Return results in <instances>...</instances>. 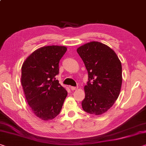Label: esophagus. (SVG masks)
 I'll return each instance as SVG.
<instances>
[{"label": "esophagus", "instance_id": "esophagus-1", "mask_svg": "<svg viewBox=\"0 0 146 146\" xmlns=\"http://www.w3.org/2000/svg\"><path fill=\"white\" fill-rule=\"evenodd\" d=\"M70 88L71 90H75L77 88V87H75V86H71Z\"/></svg>", "mask_w": 146, "mask_h": 146}]
</instances>
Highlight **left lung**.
<instances>
[{"mask_svg":"<svg viewBox=\"0 0 146 146\" xmlns=\"http://www.w3.org/2000/svg\"><path fill=\"white\" fill-rule=\"evenodd\" d=\"M77 50L88 73L82 108L91 114H102L112 107L119 95L121 62L112 48L98 41L84 44Z\"/></svg>","mask_w":146,"mask_h":146,"instance_id":"left-lung-1","label":"left lung"}]
</instances>
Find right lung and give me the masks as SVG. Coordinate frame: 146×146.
Wrapping results in <instances>:
<instances>
[{
  "label": "right lung",
  "instance_id": "1",
  "mask_svg": "<svg viewBox=\"0 0 146 146\" xmlns=\"http://www.w3.org/2000/svg\"><path fill=\"white\" fill-rule=\"evenodd\" d=\"M64 46H46L33 52L21 68V84L30 107L43 120L54 119L59 114L68 92L56 76L59 62L66 53Z\"/></svg>",
  "mask_w": 146,
  "mask_h": 146
}]
</instances>
